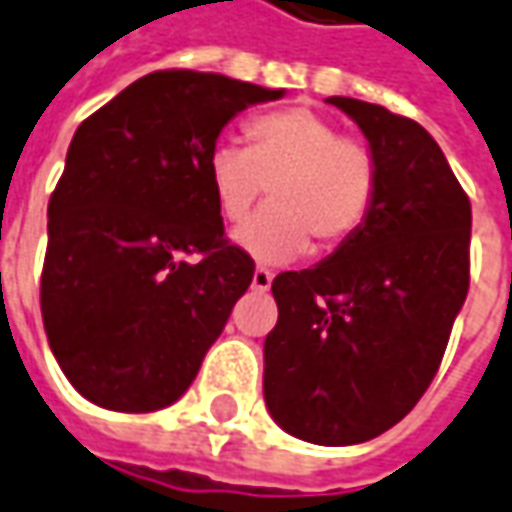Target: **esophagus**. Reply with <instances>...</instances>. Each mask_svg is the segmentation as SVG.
<instances>
[{
    "instance_id": "obj_1",
    "label": "esophagus",
    "mask_w": 512,
    "mask_h": 512,
    "mask_svg": "<svg viewBox=\"0 0 512 512\" xmlns=\"http://www.w3.org/2000/svg\"><path fill=\"white\" fill-rule=\"evenodd\" d=\"M270 284H273V273H270V270H264V267H256V270H253V281H250V287H253L256 293H264V290H270Z\"/></svg>"
}]
</instances>
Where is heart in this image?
<instances>
[{
  "mask_svg": "<svg viewBox=\"0 0 512 512\" xmlns=\"http://www.w3.org/2000/svg\"><path fill=\"white\" fill-rule=\"evenodd\" d=\"M248 149L216 143L205 177L225 222H242L270 185V205L248 219L236 242L259 262H287L310 248L349 245L375 208V152L307 106H287L245 123Z\"/></svg>",
  "mask_w": 512,
  "mask_h": 512,
  "instance_id": "obj_1",
  "label": "heart"
}]
</instances>
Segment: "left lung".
I'll return each instance as SVG.
<instances>
[{
  "instance_id": "left-lung-1",
  "label": "left lung",
  "mask_w": 512,
  "mask_h": 512,
  "mask_svg": "<svg viewBox=\"0 0 512 512\" xmlns=\"http://www.w3.org/2000/svg\"><path fill=\"white\" fill-rule=\"evenodd\" d=\"M327 101L366 135L380 188L349 245L273 279L264 400L298 440L355 445L400 423L440 369L471 287V200L417 120Z\"/></svg>"
}]
</instances>
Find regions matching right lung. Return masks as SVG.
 I'll return each mask as SVG.
<instances>
[{"label":"right lung","mask_w":512,"mask_h":512,"mask_svg":"<svg viewBox=\"0 0 512 512\" xmlns=\"http://www.w3.org/2000/svg\"><path fill=\"white\" fill-rule=\"evenodd\" d=\"M281 98L216 72L137 78L72 137L47 205L41 318L75 392L126 414L191 386L253 281L205 157L242 109Z\"/></svg>","instance_id":"right-lung-1"}]
</instances>
